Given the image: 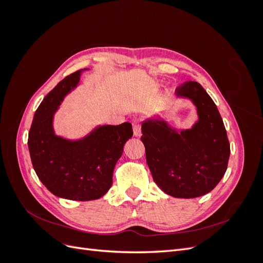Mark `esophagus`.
<instances>
[{
	"instance_id": "1",
	"label": "esophagus",
	"mask_w": 263,
	"mask_h": 263,
	"mask_svg": "<svg viewBox=\"0 0 263 263\" xmlns=\"http://www.w3.org/2000/svg\"><path fill=\"white\" fill-rule=\"evenodd\" d=\"M133 129H134V136H135V137L140 136V124H139V119H135V121H133Z\"/></svg>"
}]
</instances>
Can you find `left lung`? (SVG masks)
I'll use <instances>...</instances> for the list:
<instances>
[{
    "label": "left lung",
    "mask_w": 263,
    "mask_h": 263,
    "mask_svg": "<svg viewBox=\"0 0 263 263\" xmlns=\"http://www.w3.org/2000/svg\"><path fill=\"white\" fill-rule=\"evenodd\" d=\"M176 94L193 103L197 121L177 130L159 115L148 118L141 124V141L156 184L173 197L194 198L224 177L230 146L217 106L200 83L186 82Z\"/></svg>",
    "instance_id": "obj_1"
}]
</instances>
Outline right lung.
<instances>
[{
    "label": "right lung",
    "instance_id": "right-lung-1",
    "mask_svg": "<svg viewBox=\"0 0 263 263\" xmlns=\"http://www.w3.org/2000/svg\"><path fill=\"white\" fill-rule=\"evenodd\" d=\"M85 70L89 69L68 76L46 95L28 134L29 155L37 177L53 195L72 201L98 200L106 194L124 145L133 136L130 123L100 125L77 140L54 134L53 115Z\"/></svg>",
    "mask_w": 263,
    "mask_h": 263
}]
</instances>
